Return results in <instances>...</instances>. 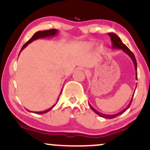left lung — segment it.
<instances>
[{
  "label": "left lung",
  "instance_id": "1",
  "mask_svg": "<svg viewBox=\"0 0 150 150\" xmlns=\"http://www.w3.org/2000/svg\"><path fill=\"white\" fill-rule=\"evenodd\" d=\"M108 36H109L110 37H111V44H112V49H120L122 50V51H123L125 53H126L127 55L131 58V60L133 62V64H134V67H135V70L136 71V74H135V77H136V80L137 79V61H136V59H135V56H134L133 53H132V51H130V49H128V47H127L124 44H123V42H122V41L120 40V39L118 37V35L114 33H108ZM136 87H137V85L135 86V89ZM135 91H134L133 92V94H132V97H131V99H130V102H129V104L128 106L125 107L124 109L122 110L121 111H120V112L117 113H115V114H105V113H100L99 112V111H97L96 109H94V108L92 107V106H91L90 104L89 103V106H90L91 108L92 109V111H94V112H95L97 113V115H99V116L102 117V118H107V119H111V118H116V117L118 116L119 115L122 114V113H123L125 112V111H126L128 108H129V107L130 106V105H131V103H132V98H133V96H134V94H135Z\"/></svg>",
  "mask_w": 150,
  "mask_h": 150
}]
</instances>
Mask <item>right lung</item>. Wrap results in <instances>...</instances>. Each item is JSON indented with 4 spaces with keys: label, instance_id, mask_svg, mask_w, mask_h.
<instances>
[{
    "label": "right lung",
    "instance_id": "1",
    "mask_svg": "<svg viewBox=\"0 0 150 150\" xmlns=\"http://www.w3.org/2000/svg\"><path fill=\"white\" fill-rule=\"evenodd\" d=\"M58 32H59V31L58 30H56V29H52V30H46V31H39V32H36L35 34H34L33 36H32V37L31 38L30 40L28 41L27 42H26L25 44H24L23 46H22V48L20 50V53L21 51L23 50L25 48L27 47V46H28L29 44H30V43H32V42H34V40H37V39H44V38H46V37H56V35L58 34ZM20 53H19V55H20ZM62 91L60 93V95H61ZM60 95L58 96V99H57V102L58 101V99H59V97ZM57 102H56V104H57ZM54 104L52 107L49 108V109H46V110H44V111H30V110H27V111H29V112H33V113H37V114H43V113H46L47 112H49L50 110H51L52 108L54 107L56 105Z\"/></svg>",
    "mask_w": 150,
    "mask_h": 150
}]
</instances>
